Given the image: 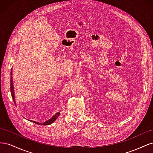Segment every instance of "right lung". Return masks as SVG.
<instances>
[{
    "label": "right lung",
    "mask_w": 153,
    "mask_h": 153,
    "mask_svg": "<svg viewBox=\"0 0 153 153\" xmlns=\"http://www.w3.org/2000/svg\"><path fill=\"white\" fill-rule=\"evenodd\" d=\"M12 78L13 77H12V71H11V78H10V82H11L10 83V90H11V96H12V98H13V101H14V103H15V105H16L15 100V93H14V86H13V82ZM59 115H60V112L56 113L52 118L50 119L48 121H46L45 123H38V122L34 121H30L33 122V123H36L37 124H39V125H50L51 124H52L55 121V120H56L58 118Z\"/></svg>",
    "instance_id": "1"
}]
</instances>
